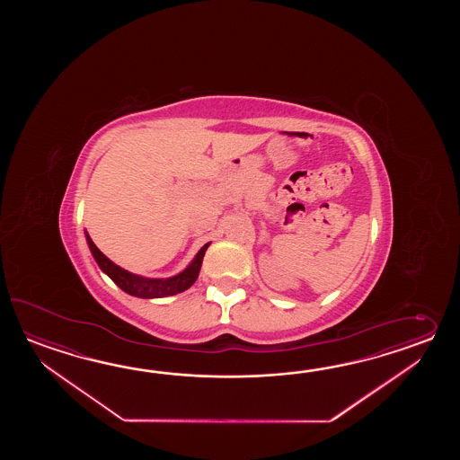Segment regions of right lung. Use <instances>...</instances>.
I'll return each mask as SVG.
<instances>
[{"label": "right lung", "instance_id": "obj_1", "mask_svg": "<svg viewBox=\"0 0 460 460\" xmlns=\"http://www.w3.org/2000/svg\"><path fill=\"white\" fill-rule=\"evenodd\" d=\"M85 236H87L88 248L93 254L100 270L107 274L108 278L117 284L119 289H123L125 293L131 294V296L143 297V299L166 297V296H174V294L182 293V291L189 289L192 284L196 283L204 254H206L207 248L210 244L206 243L199 250V253L192 260V263L189 264L182 273L176 274L172 278H166V279H151V278H143V276L129 273L127 270L119 268L118 264L113 263L111 260H108L107 256L98 250L95 243L92 242V238L88 236L87 232H85Z\"/></svg>", "mask_w": 460, "mask_h": 460}]
</instances>
